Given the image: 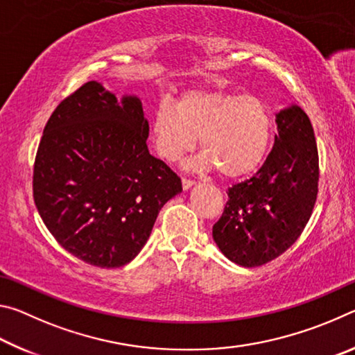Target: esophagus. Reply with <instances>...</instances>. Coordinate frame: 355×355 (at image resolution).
Here are the masks:
<instances>
[{
  "label": "esophagus",
  "instance_id": "esophagus-1",
  "mask_svg": "<svg viewBox=\"0 0 355 355\" xmlns=\"http://www.w3.org/2000/svg\"><path fill=\"white\" fill-rule=\"evenodd\" d=\"M182 184H183V189H184V191H188V189H191V188H192V186H194L196 183H194V182H192V180H188V178H183V180H182Z\"/></svg>",
  "mask_w": 355,
  "mask_h": 355
}]
</instances>
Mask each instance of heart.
<instances>
[{"label":"heart","instance_id":"b5f03b06","mask_svg":"<svg viewBox=\"0 0 355 355\" xmlns=\"http://www.w3.org/2000/svg\"><path fill=\"white\" fill-rule=\"evenodd\" d=\"M271 133V114L254 95L191 91L177 105L161 100L152 119V139L161 158L178 161L200 136L203 152L188 167L219 169L228 178L248 175L263 163Z\"/></svg>","mask_w":355,"mask_h":355}]
</instances>
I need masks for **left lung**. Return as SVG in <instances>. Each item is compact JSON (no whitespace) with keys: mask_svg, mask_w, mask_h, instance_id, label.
<instances>
[{"mask_svg":"<svg viewBox=\"0 0 355 355\" xmlns=\"http://www.w3.org/2000/svg\"><path fill=\"white\" fill-rule=\"evenodd\" d=\"M274 147L254 177L228 188L213 239L228 260L255 268L300 236L313 211L320 166L313 127L297 105L275 112Z\"/></svg>","mask_w":355,"mask_h":355,"instance_id":"left-lung-1","label":"left lung"}]
</instances>
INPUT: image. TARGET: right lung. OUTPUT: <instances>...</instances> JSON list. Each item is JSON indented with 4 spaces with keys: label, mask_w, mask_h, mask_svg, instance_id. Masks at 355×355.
Instances as JSON below:
<instances>
[{
    "label": "right lung",
    "mask_w": 355,
    "mask_h": 355,
    "mask_svg": "<svg viewBox=\"0 0 355 355\" xmlns=\"http://www.w3.org/2000/svg\"><path fill=\"white\" fill-rule=\"evenodd\" d=\"M136 95L89 81L53 111L34 163V202L56 241L80 260L120 268L146 245L182 180L147 147Z\"/></svg>",
    "instance_id": "obj_1"
}]
</instances>
